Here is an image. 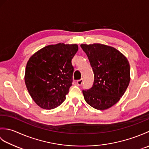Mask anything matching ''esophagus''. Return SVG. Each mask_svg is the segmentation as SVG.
Listing matches in <instances>:
<instances>
[{
	"label": "esophagus",
	"instance_id": "1",
	"mask_svg": "<svg viewBox=\"0 0 149 149\" xmlns=\"http://www.w3.org/2000/svg\"><path fill=\"white\" fill-rule=\"evenodd\" d=\"M83 80L81 79L78 80L77 81V84L78 85V86H81L82 84H83Z\"/></svg>",
	"mask_w": 149,
	"mask_h": 149
}]
</instances>
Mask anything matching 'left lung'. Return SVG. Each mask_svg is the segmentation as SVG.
I'll list each match as a JSON object with an SVG mask.
<instances>
[{"mask_svg": "<svg viewBox=\"0 0 149 149\" xmlns=\"http://www.w3.org/2000/svg\"><path fill=\"white\" fill-rule=\"evenodd\" d=\"M81 47L94 74L92 88L83 91L84 100L95 109H109L118 102L129 84L128 60L116 49L104 44H81Z\"/></svg>", "mask_w": 149, "mask_h": 149, "instance_id": "8db88e82", "label": "left lung"}]
</instances>
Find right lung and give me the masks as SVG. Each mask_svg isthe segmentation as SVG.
<instances>
[{
    "instance_id": "right-lung-1",
    "label": "right lung",
    "mask_w": 149,
    "mask_h": 149,
    "mask_svg": "<svg viewBox=\"0 0 149 149\" xmlns=\"http://www.w3.org/2000/svg\"><path fill=\"white\" fill-rule=\"evenodd\" d=\"M77 50V44L59 43L44 47L30 57L24 80L39 107L52 109L64 102L72 86V59Z\"/></svg>"
}]
</instances>
